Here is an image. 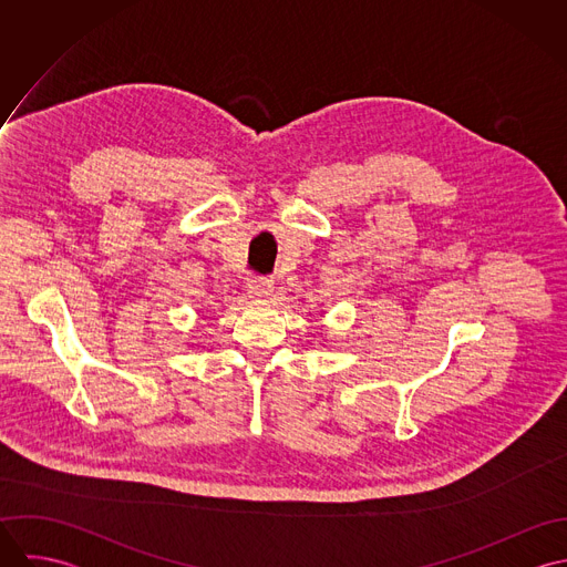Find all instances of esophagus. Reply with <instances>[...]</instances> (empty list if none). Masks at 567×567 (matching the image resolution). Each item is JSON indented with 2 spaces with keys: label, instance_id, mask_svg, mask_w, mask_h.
Returning a JSON list of instances; mask_svg holds the SVG:
<instances>
[{
  "label": "esophagus",
  "instance_id": "34e87169",
  "mask_svg": "<svg viewBox=\"0 0 567 567\" xmlns=\"http://www.w3.org/2000/svg\"><path fill=\"white\" fill-rule=\"evenodd\" d=\"M275 290V284L270 277H250L246 284V292L252 299H268Z\"/></svg>",
  "mask_w": 567,
  "mask_h": 567
}]
</instances>
